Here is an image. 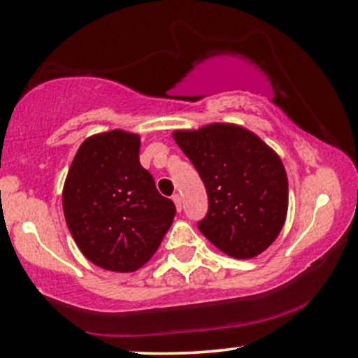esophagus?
Instances as JSON below:
<instances>
[{
    "mask_svg": "<svg viewBox=\"0 0 358 358\" xmlns=\"http://www.w3.org/2000/svg\"><path fill=\"white\" fill-rule=\"evenodd\" d=\"M172 199L175 202V207H177V210L180 212L181 210V197H180V194H173Z\"/></svg>",
    "mask_w": 358,
    "mask_h": 358,
    "instance_id": "obj_1",
    "label": "esophagus"
}]
</instances>
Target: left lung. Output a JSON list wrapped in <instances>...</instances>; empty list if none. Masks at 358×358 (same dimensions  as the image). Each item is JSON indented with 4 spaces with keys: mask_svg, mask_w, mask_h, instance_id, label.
<instances>
[{
    "mask_svg": "<svg viewBox=\"0 0 358 358\" xmlns=\"http://www.w3.org/2000/svg\"><path fill=\"white\" fill-rule=\"evenodd\" d=\"M199 173L209 210L197 228L234 259H250L278 236L287 212V177L280 157L257 135L230 124L175 131Z\"/></svg>",
    "mask_w": 358,
    "mask_h": 358,
    "instance_id": "8db88e82",
    "label": "left lung"
}]
</instances>
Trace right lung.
Returning a JSON list of instances; mask_svg holds the SVG:
<instances>
[{
    "label": "right lung",
    "mask_w": 358,
    "mask_h": 358,
    "mask_svg": "<svg viewBox=\"0 0 358 358\" xmlns=\"http://www.w3.org/2000/svg\"><path fill=\"white\" fill-rule=\"evenodd\" d=\"M62 206L78 249L110 271L146 264L177 212L141 167L140 136L122 130L82 143L64 185Z\"/></svg>",
    "instance_id": "1"
}]
</instances>
